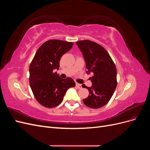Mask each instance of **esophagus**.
<instances>
[{
	"instance_id": "1",
	"label": "esophagus",
	"mask_w": 150,
	"mask_h": 150,
	"mask_svg": "<svg viewBox=\"0 0 150 150\" xmlns=\"http://www.w3.org/2000/svg\"><path fill=\"white\" fill-rule=\"evenodd\" d=\"M76 86L78 88H79V89H81V88H82V86H81V84H79V83H76Z\"/></svg>"
}]
</instances>
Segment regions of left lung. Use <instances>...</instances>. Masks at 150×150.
Instances as JSON below:
<instances>
[{
	"label": "left lung",
	"mask_w": 150,
	"mask_h": 150,
	"mask_svg": "<svg viewBox=\"0 0 150 150\" xmlns=\"http://www.w3.org/2000/svg\"><path fill=\"white\" fill-rule=\"evenodd\" d=\"M77 46L83 53L88 74L93 72L90 79L91 87L83 84L89 94L83 99L86 106L91 108H101L109 102L117 86V71L114 62L106 49L89 40H79Z\"/></svg>",
	"instance_id": "left-lung-1"
}]
</instances>
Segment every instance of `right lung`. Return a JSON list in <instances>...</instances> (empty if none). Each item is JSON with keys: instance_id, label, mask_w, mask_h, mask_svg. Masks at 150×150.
<instances>
[{"instance_id": "right-lung-1", "label": "right lung", "mask_w": 150, "mask_h": 150, "mask_svg": "<svg viewBox=\"0 0 150 150\" xmlns=\"http://www.w3.org/2000/svg\"><path fill=\"white\" fill-rule=\"evenodd\" d=\"M73 43L61 40H49L36 52L29 66L30 86L39 103L46 108L60 104L67 90L76 86L71 78H61L54 69H59L63 54L72 48Z\"/></svg>"}]
</instances>
